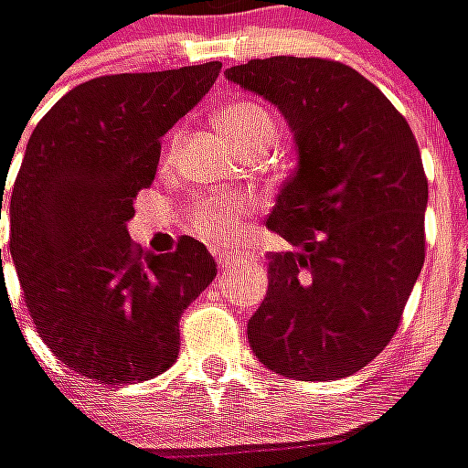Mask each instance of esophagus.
Instances as JSON below:
<instances>
[{"instance_id":"1","label":"esophagus","mask_w":468,"mask_h":468,"mask_svg":"<svg viewBox=\"0 0 468 468\" xmlns=\"http://www.w3.org/2000/svg\"><path fill=\"white\" fill-rule=\"evenodd\" d=\"M216 258L223 268H230V265H235L238 261H243V255H240V252H225V250L216 252Z\"/></svg>"}]
</instances>
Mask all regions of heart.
<instances>
[{"label": "heart", "mask_w": 468, "mask_h": 468, "mask_svg": "<svg viewBox=\"0 0 468 468\" xmlns=\"http://www.w3.org/2000/svg\"><path fill=\"white\" fill-rule=\"evenodd\" d=\"M218 128L235 148L245 144H272L275 136V121L268 109L258 101H235L218 113ZM248 203L238 198H207L193 210L196 230L213 240H230L238 235L240 216Z\"/></svg>", "instance_id": "1"}]
</instances>
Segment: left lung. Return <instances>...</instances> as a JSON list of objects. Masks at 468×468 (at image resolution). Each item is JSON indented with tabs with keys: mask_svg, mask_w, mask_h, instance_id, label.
Wrapping results in <instances>:
<instances>
[{
	"mask_svg": "<svg viewBox=\"0 0 468 468\" xmlns=\"http://www.w3.org/2000/svg\"><path fill=\"white\" fill-rule=\"evenodd\" d=\"M225 79L278 106L297 146L268 216L292 250L270 255L268 297L248 322L252 352L290 379L355 375L389 345L424 265L417 138L340 61L252 58Z\"/></svg>",
	"mask_w": 468,
	"mask_h": 468,
	"instance_id": "8db88e82",
	"label": "left lung"
}]
</instances>
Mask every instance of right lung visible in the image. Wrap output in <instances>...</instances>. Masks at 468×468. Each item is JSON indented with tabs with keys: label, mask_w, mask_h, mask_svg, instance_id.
Segmentation results:
<instances>
[{
	"label": "right lung",
	"mask_w": 468,
	"mask_h": 468,
	"mask_svg": "<svg viewBox=\"0 0 468 468\" xmlns=\"http://www.w3.org/2000/svg\"><path fill=\"white\" fill-rule=\"evenodd\" d=\"M220 61L99 76L37 123L9 200V252L41 340L101 384L164 375L183 310L216 278L206 245L173 252L128 238L138 190L155 178L161 136L210 91ZM9 164L0 165V218ZM2 261V250H0Z\"/></svg>",
	"instance_id": "1"
}]
</instances>
